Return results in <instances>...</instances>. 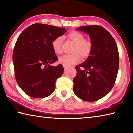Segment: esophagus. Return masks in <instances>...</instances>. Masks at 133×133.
Instances as JSON below:
<instances>
[{
    "label": "esophagus",
    "mask_w": 133,
    "mask_h": 133,
    "mask_svg": "<svg viewBox=\"0 0 133 133\" xmlns=\"http://www.w3.org/2000/svg\"><path fill=\"white\" fill-rule=\"evenodd\" d=\"M63 67H64V68L65 69H68V68H69V67H68V66H64V65H63Z\"/></svg>",
    "instance_id": "1"
}]
</instances>
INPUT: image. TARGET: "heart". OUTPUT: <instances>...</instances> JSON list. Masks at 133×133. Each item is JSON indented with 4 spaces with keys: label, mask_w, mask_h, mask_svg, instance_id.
<instances>
[{
    "label": "heart",
    "mask_w": 133,
    "mask_h": 133,
    "mask_svg": "<svg viewBox=\"0 0 133 133\" xmlns=\"http://www.w3.org/2000/svg\"><path fill=\"white\" fill-rule=\"evenodd\" d=\"M69 38L75 43L74 49L75 53L72 54H64L59 58V61L63 65L70 66L77 63L81 60L79 52L83 56H88L92 50V43L89 39H84L82 34L78 31H72L69 34ZM63 38L62 36H57L54 39L51 45L52 49L56 54L61 52V47Z\"/></svg>",
    "instance_id": "1"
}]
</instances>
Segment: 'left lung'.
Masks as SVG:
<instances>
[{
  "label": "left lung",
  "mask_w": 133,
  "mask_h": 133,
  "mask_svg": "<svg viewBox=\"0 0 133 133\" xmlns=\"http://www.w3.org/2000/svg\"><path fill=\"white\" fill-rule=\"evenodd\" d=\"M77 30L89 34L92 50L84 63L75 66L73 91L83 101H96L108 94L114 85L119 65L118 47L110 32L100 26H85Z\"/></svg>",
  "instance_id": "obj_1"
}]
</instances>
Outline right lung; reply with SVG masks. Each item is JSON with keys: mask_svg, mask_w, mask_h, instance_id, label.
I'll list each match as a JSON object with an SVG mask.
<instances>
[{"mask_svg": "<svg viewBox=\"0 0 133 133\" xmlns=\"http://www.w3.org/2000/svg\"><path fill=\"white\" fill-rule=\"evenodd\" d=\"M67 31L63 27L35 23L26 28L17 39L13 50L14 74L17 83L30 97L43 98L54 91L55 83L63 72L51 43Z\"/></svg>", "mask_w": 133, "mask_h": 133, "instance_id": "1", "label": "right lung"}]
</instances>
